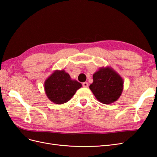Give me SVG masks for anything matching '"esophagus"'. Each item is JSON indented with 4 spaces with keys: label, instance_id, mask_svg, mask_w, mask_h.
I'll return each instance as SVG.
<instances>
[{
    "label": "esophagus",
    "instance_id": "obj_1",
    "mask_svg": "<svg viewBox=\"0 0 157 157\" xmlns=\"http://www.w3.org/2000/svg\"><path fill=\"white\" fill-rule=\"evenodd\" d=\"M82 86H83L84 88H87V87L88 86V82H83V83H82Z\"/></svg>",
    "mask_w": 157,
    "mask_h": 157
}]
</instances>
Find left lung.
Listing matches in <instances>:
<instances>
[{
  "instance_id": "1",
  "label": "left lung",
  "mask_w": 157,
  "mask_h": 157,
  "mask_svg": "<svg viewBox=\"0 0 157 157\" xmlns=\"http://www.w3.org/2000/svg\"><path fill=\"white\" fill-rule=\"evenodd\" d=\"M89 88L99 102L107 105L120 98L124 80L112 67H102L93 75V82Z\"/></svg>"
}]
</instances>
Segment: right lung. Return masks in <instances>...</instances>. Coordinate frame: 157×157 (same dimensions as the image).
I'll use <instances>...</instances> for the list:
<instances>
[{"instance_id":"1","label":"right lung","mask_w":157,"mask_h":157,"mask_svg":"<svg viewBox=\"0 0 157 157\" xmlns=\"http://www.w3.org/2000/svg\"><path fill=\"white\" fill-rule=\"evenodd\" d=\"M44 91L50 100L56 104H63L72 98L81 83L71 79L69 74L62 70H56L45 80Z\"/></svg>"}]
</instances>
